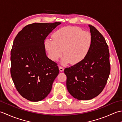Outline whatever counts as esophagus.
I'll return each instance as SVG.
<instances>
[{
  "mask_svg": "<svg viewBox=\"0 0 122 122\" xmlns=\"http://www.w3.org/2000/svg\"><path fill=\"white\" fill-rule=\"evenodd\" d=\"M59 70H60V71H61V72H63V71H64V68H63V67L59 66Z\"/></svg>",
  "mask_w": 122,
  "mask_h": 122,
  "instance_id": "obj_1",
  "label": "esophagus"
}]
</instances>
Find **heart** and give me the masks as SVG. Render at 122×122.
<instances>
[{
    "instance_id": "1",
    "label": "heart",
    "mask_w": 122,
    "mask_h": 122,
    "mask_svg": "<svg viewBox=\"0 0 122 122\" xmlns=\"http://www.w3.org/2000/svg\"><path fill=\"white\" fill-rule=\"evenodd\" d=\"M53 39L46 38L44 42L46 50L52 60L56 61L64 53L61 63L66 65L81 63L92 47L93 38L89 32L83 31L76 27H66L56 31Z\"/></svg>"
}]
</instances>
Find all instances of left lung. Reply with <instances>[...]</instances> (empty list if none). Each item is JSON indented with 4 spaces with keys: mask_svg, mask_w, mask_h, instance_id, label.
Masks as SVG:
<instances>
[{
    "mask_svg": "<svg viewBox=\"0 0 122 122\" xmlns=\"http://www.w3.org/2000/svg\"><path fill=\"white\" fill-rule=\"evenodd\" d=\"M89 27L93 38L90 52L81 63L64 69L67 89L79 100H91L99 95L110 73V53L105 39L95 27Z\"/></svg>",
    "mask_w": 122,
    "mask_h": 122,
    "instance_id": "left-lung-1",
    "label": "left lung"
}]
</instances>
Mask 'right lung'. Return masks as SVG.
Listing matches in <instances>:
<instances>
[{
    "mask_svg": "<svg viewBox=\"0 0 122 122\" xmlns=\"http://www.w3.org/2000/svg\"><path fill=\"white\" fill-rule=\"evenodd\" d=\"M61 22L33 23L18 33L11 51L12 81L23 97L32 102L45 98L59 72L57 64L46 55L44 42Z\"/></svg>",
    "mask_w": 122,
    "mask_h": 122,
    "instance_id": "right-lung-1",
    "label": "right lung"
}]
</instances>
